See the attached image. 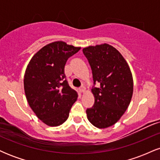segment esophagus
<instances>
[{
    "label": "esophagus",
    "instance_id": "esophagus-1",
    "mask_svg": "<svg viewBox=\"0 0 160 160\" xmlns=\"http://www.w3.org/2000/svg\"><path fill=\"white\" fill-rule=\"evenodd\" d=\"M79 90H80V92H81V93H83L84 92L86 91V88L84 87V86H82L81 88H80V89H79Z\"/></svg>",
    "mask_w": 160,
    "mask_h": 160
}]
</instances>
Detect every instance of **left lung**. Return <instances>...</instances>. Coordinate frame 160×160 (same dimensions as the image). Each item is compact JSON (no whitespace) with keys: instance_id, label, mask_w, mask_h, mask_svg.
<instances>
[{"instance_id":"8db88e82","label":"left lung","mask_w":160,"mask_h":160,"mask_svg":"<svg viewBox=\"0 0 160 160\" xmlns=\"http://www.w3.org/2000/svg\"><path fill=\"white\" fill-rule=\"evenodd\" d=\"M92 71V93L94 105L86 110L93 126L105 128L114 125L124 114L133 94V78L127 62L121 53L108 43L82 49Z\"/></svg>"}]
</instances>
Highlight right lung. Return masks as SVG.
<instances>
[{"label":"right lung","instance_id":"obj_1","mask_svg":"<svg viewBox=\"0 0 160 160\" xmlns=\"http://www.w3.org/2000/svg\"><path fill=\"white\" fill-rule=\"evenodd\" d=\"M80 49L63 41L52 42L37 52L27 66L24 89L28 103L47 126L64 123L78 99V92L66 80L65 65Z\"/></svg>","mask_w":160,"mask_h":160}]
</instances>
